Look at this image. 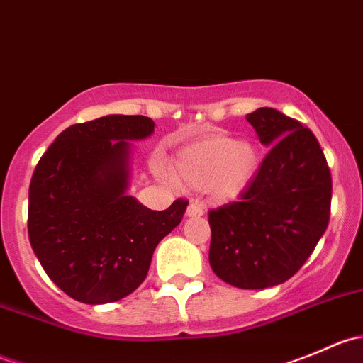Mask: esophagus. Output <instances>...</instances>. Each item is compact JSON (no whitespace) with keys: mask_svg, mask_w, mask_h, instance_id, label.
I'll use <instances>...</instances> for the list:
<instances>
[{"mask_svg":"<svg viewBox=\"0 0 363 363\" xmlns=\"http://www.w3.org/2000/svg\"><path fill=\"white\" fill-rule=\"evenodd\" d=\"M202 214H203L202 205H199L196 202H191L188 205V208H186V216H188V218H196V216H202Z\"/></svg>","mask_w":363,"mask_h":363,"instance_id":"esophagus-1","label":"esophagus"}]
</instances>
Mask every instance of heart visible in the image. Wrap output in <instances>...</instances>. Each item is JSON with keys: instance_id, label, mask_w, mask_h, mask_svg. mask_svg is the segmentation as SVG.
Masks as SVG:
<instances>
[{"instance_id": "1", "label": "heart", "mask_w": 363, "mask_h": 363, "mask_svg": "<svg viewBox=\"0 0 363 363\" xmlns=\"http://www.w3.org/2000/svg\"><path fill=\"white\" fill-rule=\"evenodd\" d=\"M262 164L256 144L228 135H211L186 145L174 161V179L205 189L216 202H232L247 191Z\"/></svg>"}]
</instances>
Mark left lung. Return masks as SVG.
<instances>
[{
    "label": "left lung",
    "mask_w": 363,
    "mask_h": 363,
    "mask_svg": "<svg viewBox=\"0 0 363 363\" xmlns=\"http://www.w3.org/2000/svg\"><path fill=\"white\" fill-rule=\"evenodd\" d=\"M246 119L270 151L239 202L208 212V263L232 286L263 290L298 272L323 237L332 177L309 128L269 107Z\"/></svg>",
    "instance_id": "1"
}]
</instances>
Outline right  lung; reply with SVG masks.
<instances>
[{
  "label": "right lung",
  "mask_w": 363,
  "mask_h": 363,
  "mask_svg": "<svg viewBox=\"0 0 363 363\" xmlns=\"http://www.w3.org/2000/svg\"><path fill=\"white\" fill-rule=\"evenodd\" d=\"M155 133L145 116L100 117L56 137L33 172L28 233L47 276L79 302L133 294L152 252L182 221L188 202L151 211L128 195L133 140Z\"/></svg>",
  "instance_id": "right-lung-1"
}]
</instances>
